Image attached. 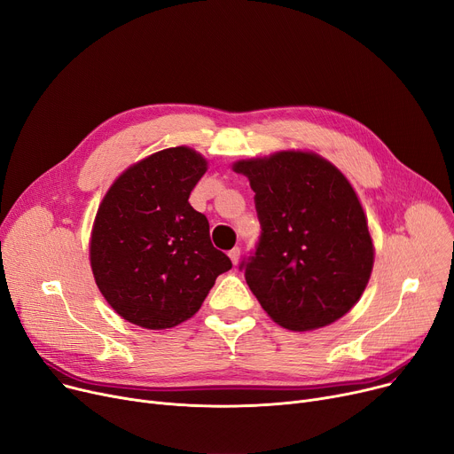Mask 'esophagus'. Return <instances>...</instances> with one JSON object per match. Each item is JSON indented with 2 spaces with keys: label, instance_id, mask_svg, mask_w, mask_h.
Segmentation results:
<instances>
[{
  "label": "esophagus",
  "instance_id": "esophagus-1",
  "mask_svg": "<svg viewBox=\"0 0 454 454\" xmlns=\"http://www.w3.org/2000/svg\"><path fill=\"white\" fill-rule=\"evenodd\" d=\"M228 255H230V259H231V263L237 265V263H239V257H241V248H239V247L231 248V250L228 252Z\"/></svg>",
  "mask_w": 454,
  "mask_h": 454
}]
</instances>
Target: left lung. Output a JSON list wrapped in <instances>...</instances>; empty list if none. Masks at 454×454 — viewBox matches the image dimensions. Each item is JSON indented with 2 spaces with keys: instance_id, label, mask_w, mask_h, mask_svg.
I'll return each mask as SVG.
<instances>
[{
  "instance_id": "left-lung-1",
  "label": "left lung",
  "mask_w": 454,
  "mask_h": 454,
  "mask_svg": "<svg viewBox=\"0 0 454 454\" xmlns=\"http://www.w3.org/2000/svg\"><path fill=\"white\" fill-rule=\"evenodd\" d=\"M254 189L261 235L241 261L261 307L293 331L344 317L364 293L373 245L363 206L344 175L311 153L237 161Z\"/></svg>"
}]
</instances>
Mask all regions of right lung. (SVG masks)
Masks as SVG:
<instances>
[{
	"mask_svg": "<svg viewBox=\"0 0 454 454\" xmlns=\"http://www.w3.org/2000/svg\"><path fill=\"white\" fill-rule=\"evenodd\" d=\"M206 169L193 149L160 151L119 176L99 206L90 243L93 278L114 311L136 325L182 324L231 269L211 245L206 215L189 204Z\"/></svg>",
	"mask_w": 454,
	"mask_h": 454,
	"instance_id": "1",
	"label": "right lung"
}]
</instances>
